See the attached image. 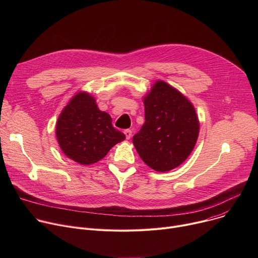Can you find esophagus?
<instances>
[{
	"label": "esophagus",
	"mask_w": 258,
	"mask_h": 258,
	"mask_svg": "<svg viewBox=\"0 0 258 258\" xmlns=\"http://www.w3.org/2000/svg\"><path fill=\"white\" fill-rule=\"evenodd\" d=\"M123 133H124V135H125V137H126L127 140L131 139V137H132V131H131V130H125Z\"/></svg>",
	"instance_id": "esophagus-1"
}]
</instances>
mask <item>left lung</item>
<instances>
[{"mask_svg":"<svg viewBox=\"0 0 258 258\" xmlns=\"http://www.w3.org/2000/svg\"><path fill=\"white\" fill-rule=\"evenodd\" d=\"M145 123L133 138L142 160L156 171H169L194 149L199 121L191 102L165 82H156L144 98Z\"/></svg>","mask_w":258,"mask_h":258,"instance_id":"1","label":"left lung"}]
</instances>
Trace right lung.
Instances as JSON below:
<instances>
[{
	"mask_svg": "<svg viewBox=\"0 0 258 258\" xmlns=\"http://www.w3.org/2000/svg\"><path fill=\"white\" fill-rule=\"evenodd\" d=\"M56 137L63 153L83 165L98 162L125 136L112 126V119L100 111L95 99L79 93L61 112Z\"/></svg>",
	"mask_w": 258,
	"mask_h": 258,
	"instance_id": "1",
	"label": "right lung"
}]
</instances>
